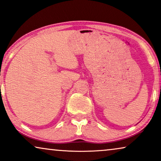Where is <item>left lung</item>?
I'll return each instance as SVG.
<instances>
[{"mask_svg": "<svg viewBox=\"0 0 161 161\" xmlns=\"http://www.w3.org/2000/svg\"><path fill=\"white\" fill-rule=\"evenodd\" d=\"M161 75V74H160ZM160 89H161V86H160Z\"/></svg>", "mask_w": 161, "mask_h": 161, "instance_id": "left-lung-1", "label": "left lung"}]
</instances>
